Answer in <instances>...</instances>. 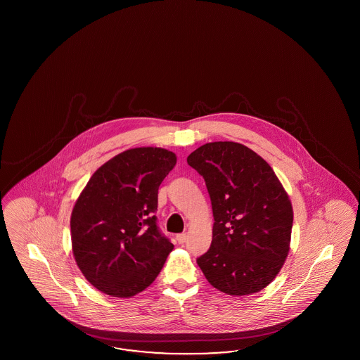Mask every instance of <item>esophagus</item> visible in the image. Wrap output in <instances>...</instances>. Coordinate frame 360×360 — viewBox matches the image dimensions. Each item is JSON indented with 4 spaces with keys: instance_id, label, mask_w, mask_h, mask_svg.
I'll return each mask as SVG.
<instances>
[{
    "instance_id": "obj_1",
    "label": "esophagus",
    "mask_w": 360,
    "mask_h": 360,
    "mask_svg": "<svg viewBox=\"0 0 360 360\" xmlns=\"http://www.w3.org/2000/svg\"><path fill=\"white\" fill-rule=\"evenodd\" d=\"M186 238H187L186 233H178V235L175 236V239H176V241H178L179 244H184L186 241Z\"/></svg>"
}]
</instances>
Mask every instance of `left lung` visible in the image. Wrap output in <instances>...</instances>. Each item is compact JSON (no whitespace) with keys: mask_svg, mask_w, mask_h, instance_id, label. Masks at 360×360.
Listing matches in <instances>:
<instances>
[{"mask_svg":"<svg viewBox=\"0 0 360 360\" xmlns=\"http://www.w3.org/2000/svg\"><path fill=\"white\" fill-rule=\"evenodd\" d=\"M205 178L214 227L196 262L208 283L229 295L272 283L290 250L293 207L271 165L239 142H208L187 157Z\"/></svg>","mask_w":360,"mask_h":360,"instance_id":"left-lung-1","label":"left lung"}]
</instances>
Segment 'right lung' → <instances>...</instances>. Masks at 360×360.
I'll return each mask as SVG.
<instances>
[{"mask_svg": "<svg viewBox=\"0 0 360 360\" xmlns=\"http://www.w3.org/2000/svg\"><path fill=\"white\" fill-rule=\"evenodd\" d=\"M176 164L174 153L133 148L101 165L71 212V243L88 283L112 297L141 293L160 274L174 245L153 215L158 187Z\"/></svg>", "mask_w": 360, "mask_h": 360, "instance_id": "obj_1", "label": "right lung"}]
</instances>
